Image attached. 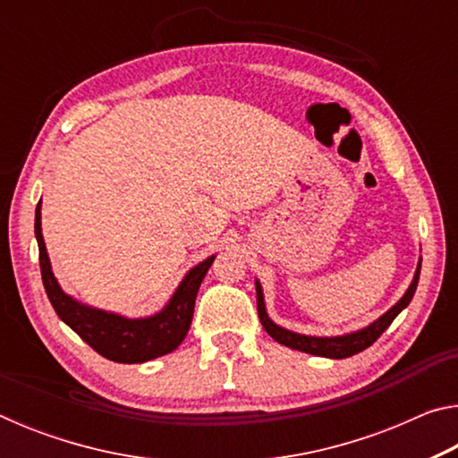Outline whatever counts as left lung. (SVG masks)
Masks as SVG:
<instances>
[{
	"label": "left lung",
	"instance_id": "obj_1",
	"mask_svg": "<svg viewBox=\"0 0 458 458\" xmlns=\"http://www.w3.org/2000/svg\"><path fill=\"white\" fill-rule=\"evenodd\" d=\"M418 278H420V262H418L416 275L412 284L408 286V291L404 297H402L396 305H394L390 311L384 313L377 321L368 325L366 329L355 331V333H347V335L341 337H309V335H301V333H293L289 329L278 327L276 323L268 319L267 309H265V297H262V289L260 283L257 281V307H259V319L262 323V327L268 333L270 337L278 344H283L286 347H293V350L311 353V355H321V358H333V360H344V358H352V355L360 353L363 350L374 344V341L382 335V333L390 327V323L396 319L398 313L402 309L408 307L410 301H412L416 286H418Z\"/></svg>",
	"mask_w": 458,
	"mask_h": 458
}]
</instances>
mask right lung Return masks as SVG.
I'll list each match as a JSON object with an SVG mask.
<instances>
[{"label": "right lung", "instance_id": "add662e5", "mask_svg": "<svg viewBox=\"0 0 458 458\" xmlns=\"http://www.w3.org/2000/svg\"><path fill=\"white\" fill-rule=\"evenodd\" d=\"M34 232L38 248H40L42 283L54 311L103 358L119 363H143L174 352L188 335L198 289L216 257L199 262L185 275L164 311L147 317V319H125L121 315L76 303L72 297H68L60 289L50 268V259L42 238L40 201L36 206Z\"/></svg>", "mask_w": 458, "mask_h": 458}]
</instances>
